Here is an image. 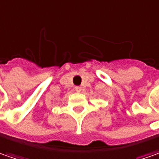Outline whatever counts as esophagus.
Segmentation results:
<instances>
[{
    "instance_id": "1",
    "label": "esophagus",
    "mask_w": 159,
    "mask_h": 159,
    "mask_svg": "<svg viewBox=\"0 0 159 159\" xmlns=\"http://www.w3.org/2000/svg\"><path fill=\"white\" fill-rule=\"evenodd\" d=\"M75 90L76 92H80V91L82 90V88L79 87V86H76V87H75Z\"/></svg>"
}]
</instances>
